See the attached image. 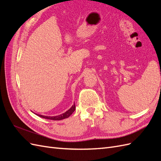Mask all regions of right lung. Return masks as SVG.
<instances>
[{
    "instance_id": "add662e5",
    "label": "right lung",
    "mask_w": 161,
    "mask_h": 161,
    "mask_svg": "<svg viewBox=\"0 0 161 161\" xmlns=\"http://www.w3.org/2000/svg\"><path fill=\"white\" fill-rule=\"evenodd\" d=\"M75 105L74 104L72 106V108L68 110L67 111H66L65 113L62 114L60 115H58V116H54V117H50V116H44V115H37L38 116L41 117V118H45V119H52V120H62L63 119H65L69 118V117L75 111Z\"/></svg>"
}]
</instances>
